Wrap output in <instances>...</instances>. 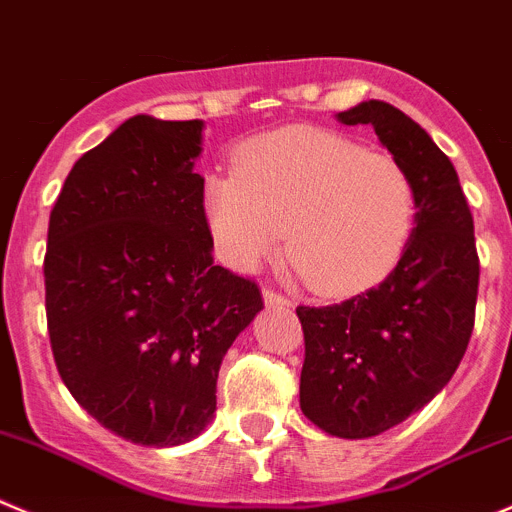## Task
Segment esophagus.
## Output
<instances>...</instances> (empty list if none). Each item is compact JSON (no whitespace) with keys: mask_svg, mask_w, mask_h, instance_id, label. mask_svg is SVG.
<instances>
[{"mask_svg":"<svg viewBox=\"0 0 512 512\" xmlns=\"http://www.w3.org/2000/svg\"><path fill=\"white\" fill-rule=\"evenodd\" d=\"M264 301L269 306H289L291 304L284 294H279V291H274V289H264Z\"/></svg>","mask_w":512,"mask_h":512,"instance_id":"esophagus-1","label":"esophagus"}]
</instances>
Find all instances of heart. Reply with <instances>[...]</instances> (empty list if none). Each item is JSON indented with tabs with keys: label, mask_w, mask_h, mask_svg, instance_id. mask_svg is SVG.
Segmentation results:
<instances>
[{
	"label": "heart",
	"mask_w": 512,
	"mask_h": 512,
	"mask_svg": "<svg viewBox=\"0 0 512 512\" xmlns=\"http://www.w3.org/2000/svg\"><path fill=\"white\" fill-rule=\"evenodd\" d=\"M236 175L206 180L208 226L228 266L248 271L276 251L306 286L352 294L399 261L415 226V183L397 158L332 130L296 128L243 145Z\"/></svg>",
	"instance_id": "1"
}]
</instances>
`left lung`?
I'll return each instance as SVG.
<instances>
[{
	"instance_id": "obj_1",
	"label": "left lung",
	"mask_w": 512,
	"mask_h": 512,
	"mask_svg": "<svg viewBox=\"0 0 512 512\" xmlns=\"http://www.w3.org/2000/svg\"><path fill=\"white\" fill-rule=\"evenodd\" d=\"M372 125L415 183V228L382 284L342 304L296 306L301 412L362 440L405 422L452 379L475 326L480 259L455 165L402 110L369 100L337 115Z\"/></svg>"
}]
</instances>
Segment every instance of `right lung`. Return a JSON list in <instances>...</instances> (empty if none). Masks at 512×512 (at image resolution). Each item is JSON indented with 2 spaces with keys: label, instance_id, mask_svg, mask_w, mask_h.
Segmentation results:
<instances>
[{
  "label": "right lung",
  "instance_id": "1",
  "mask_svg": "<svg viewBox=\"0 0 512 512\" xmlns=\"http://www.w3.org/2000/svg\"><path fill=\"white\" fill-rule=\"evenodd\" d=\"M201 120L135 115L67 175L50 213L45 306L57 372L102 427L148 447L201 435L259 284L213 264Z\"/></svg>",
  "mask_w": 512,
  "mask_h": 512
}]
</instances>
